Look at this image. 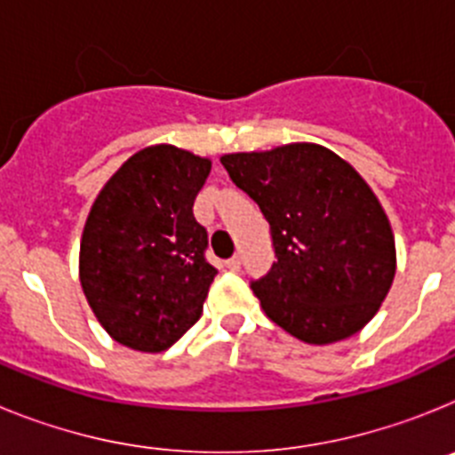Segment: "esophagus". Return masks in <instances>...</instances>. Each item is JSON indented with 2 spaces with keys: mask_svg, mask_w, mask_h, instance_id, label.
<instances>
[{
  "mask_svg": "<svg viewBox=\"0 0 455 455\" xmlns=\"http://www.w3.org/2000/svg\"><path fill=\"white\" fill-rule=\"evenodd\" d=\"M225 268H230V271H239V268H241V257L239 255L230 257V259L225 262Z\"/></svg>",
  "mask_w": 455,
  "mask_h": 455,
  "instance_id": "esophagus-1",
  "label": "esophagus"
}]
</instances>
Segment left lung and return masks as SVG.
Listing matches in <instances>:
<instances>
[{
	"instance_id": "1",
	"label": "left lung",
	"mask_w": 455,
	"mask_h": 455,
	"mask_svg": "<svg viewBox=\"0 0 455 455\" xmlns=\"http://www.w3.org/2000/svg\"><path fill=\"white\" fill-rule=\"evenodd\" d=\"M271 225L277 262L251 289L273 323L307 344L363 331L392 287L387 214L360 172L316 143L223 155Z\"/></svg>"
}]
</instances>
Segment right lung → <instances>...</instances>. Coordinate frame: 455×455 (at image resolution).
Returning <instances> with one entry per match:
<instances>
[{
  "instance_id": "add662e5",
  "label": "right lung",
  "mask_w": 455,
  "mask_h": 455,
  "mask_svg": "<svg viewBox=\"0 0 455 455\" xmlns=\"http://www.w3.org/2000/svg\"><path fill=\"white\" fill-rule=\"evenodd\" d=\"M204 156L150 146L111 175L84 225L79 280L104 331L134 351L171 348L203 315L216 271L193 203Z\"/></svg>"
}]
</instances>
